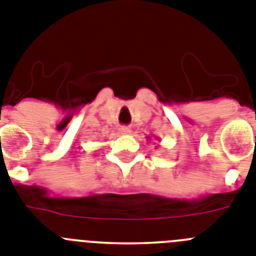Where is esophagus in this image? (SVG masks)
Listing matches in <instances>:
<instances>
[{"mask_svg":"<svg viewBox=\"0 0 256 256\" xmlns=\"http://www.w3.org/2000/svg\"><path fill=\"white\" fill-rule=\"evenodd\" d=\"M119 132L122 133V134H126V133L130 132V128H128V126H120Z\"/></svg>","mask_w":256,"mask_h":256,"instance_id":"esophagus-1","label":"esophagus"}]
</instances>
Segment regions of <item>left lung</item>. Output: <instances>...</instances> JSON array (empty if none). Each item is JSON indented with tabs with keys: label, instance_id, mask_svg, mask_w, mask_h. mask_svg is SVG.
<instances>
[{
	"label": "left lung",
	"instance_id": "8db88e82",
	"mask_svg": "<svg viewBox=\"0 0 256 256\" xmlns=\"http://www.w3.org/2000/svg\"><path fill=\"white\" fill-rule=\"evenodd\" d=\"M156 140H158V137H156Z\"/></svg>",
	"mask_w": 256,
	"mask_h": 256
}]
</instances>
